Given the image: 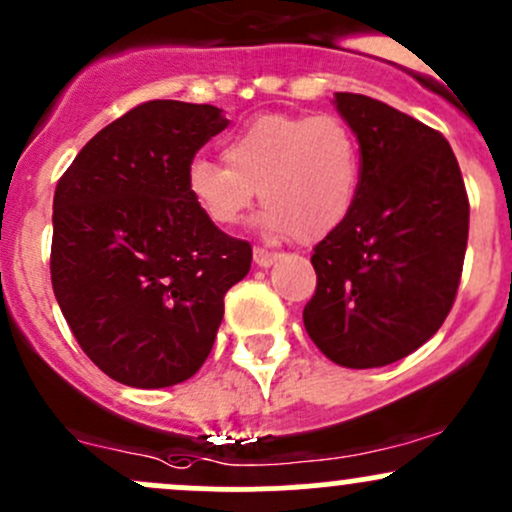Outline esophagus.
Masks as SVG:
<instances>
[{"label": "esophagus", "mask_w": 512, "mask_h": 512, "mask_svg": "<svg viewBox=\"0 0 512 512\" xmlns=\"http://www.w3.org/2000/svg\"><path fill=\"white\" fill-rule=\"evenodd\" d=\"M254 261H256V266L268 268L278 261V254H273V251H268V249H254Z\"/></svg>", "instance_id": "1"}]
</instances>
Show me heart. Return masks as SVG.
I'll list each match as a JSON object with an SVG mask.
<instances>
[{"instance_id":"1","label":"heart","mask_w":512,"mask_h":512,"mask_svg":"<svg viewBox=\"0 0 512 512\" xmlns=\"http://www.w3.org/2000/svg\"><path fill=\"white\" fill-rule=\"evenodd\" d=\"M222 161L188 168L192 202L214 227L239 224L258 190L268 232L317 241L342 227L359 197V141L332 114H261L224 141Z\"/></svg>"}]
</instances>
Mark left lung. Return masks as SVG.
<instances>
[{"instance_id": "8db88e82", "label": "left lung", "mask_w": 512, "mask_h": 512, "mask_svg": "<svg viewBox=\"0 0 512 512\" xmlns=\"http://www.w3.org/2000/svg\"><path fill=\"white\" fill-rule=\"evenodd\" d=\"M359 139L361 188L346 222L315 246L317 288L302 320L334 364L378 368L442 327L459 290L469 195L449 141L432 126L337 92Z\"/></svg>"}]
</instances>
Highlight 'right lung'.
I'll return each instance as SVG.
<instances>
[{"label":"right lung","instance_id":"obj_1","mask_svg":"<svg viewBox=\"0 0 512 512\" xmlns=\"http://www.w3.org/2000/svg\"><path fill=\"white\" fill-rule=\"evenodd\" d=\"M229 119L151 100L92 136L53 195L51 283L80 349L114 381L166 388L210 356L251 244L192 202L188 168Z\"/></svg>","mask_w":512,"mask_h":512}]
</instances>
